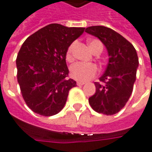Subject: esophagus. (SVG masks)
I'll return each instance as SVG.
<instances>
[{
  "instance_id": "1",
  "label": "esophagus",
  "mask_w": 152,
  "mask_h": 152,
  "mask_svg": "<svg viewBox=\"0 0 152 152\" xmlns=\"http://www.w3.org/2000/svg\"><path fill=\"white\" fill-rule=\"evenodd\" d=\"M77 86H83V85H85L86 84V82L85 81H77Z\"/></svg>"
}]
</instances>
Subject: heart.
Listing matches in <instances>:
<instances>
[{"mask_svg":"<svg viewBox=\"0 0 152 152\" xmlns=\"http://www.w3.org/2000/svg\"><path fill=\"white\" fill-rule=\"evenodd\" d=\"M99 42V40H92L89 41V48L92 52L95 48L96 44ZM73 46H74V44L71 45L66 51V59L68 61L72 60ZM70 72H71V76L73 79L79 80V81H86V80L92 79L93 77L97 74L98 67L93 63H76L71 66Z\"/></svg>","mask_w":152,"mask_h":152,"instance_id":"1","label":"heart"}]
</instances>
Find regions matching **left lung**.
<instances>
[{
    "label": "left lung",
    "instance_id": "8db88e82",
    "mask_svg": "<svg viewBox=\"0 0 152 152\" xmlns=\"http://www.w3.org/2000/svg\"><path fill=\"white\" fill-rule=\"evenodd\" d=\"M98 37L108 53L107 66L99 80L94 82L96 92L89 99L91 107L102 114L114 115L123 108L133 92L138 67V58L134 45L121 34L103 26L86 29Z\"/></svg>",
    "mask_w": 152,
    "mask_h": 152
}]
</instances>
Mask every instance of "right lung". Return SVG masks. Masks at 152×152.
Wrapping results in <instances>:
<instances>
[{"instance_id": "add662e5", "label": "right lung", "mask_w": 152, "mask_h": 152, "mask_svg": "<svg viewBox=\"0 0 152 152\" xmlns=\"http://www.w3.org/2000/svg\"><path fill=\"white\" fill-rule=\"evenodd\" d=\"M84 30L52 23L23 42L16 59L17 78L32 112L51 116L64 107L69 90L76 86L74 80L67 79L66 51Z\"/></svg>"}]
</instances>
